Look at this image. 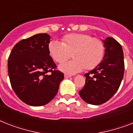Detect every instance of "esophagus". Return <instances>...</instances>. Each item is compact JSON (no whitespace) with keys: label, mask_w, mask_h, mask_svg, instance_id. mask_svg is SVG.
<instances>
[{"label":"esophagus","mask_w":133,"mask_h":133,"mask_svg":"<svg viewBox=\"0 0 133 133\" xmlns=\"http://www.w3.org/2000/svg\"><path fill=\"white\" fill-rule=\"evenodd\" d=\"M72 77V75H68V74H65L64 75V77L65 78H66V79H68V78H70V77Z\"/></svg>","instance_id":"obj_1"}]
</instances>
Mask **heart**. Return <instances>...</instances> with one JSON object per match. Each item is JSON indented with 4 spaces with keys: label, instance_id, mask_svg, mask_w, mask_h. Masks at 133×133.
I'll return each instance as SVG.
<instances>
[{
    "label": "heart",
    "instance_id": "obj_1",
    "mask_svg": "<svg viewBox=\"0 0 133 133\" xmlns=\"http://www.w3.org/2000/svg\"><path fill=\"white\" fill-rule=\"evenodd\" d=\"M50 55L55 61L62 63L72 56L75 59L63 63L58 68L63 72L73 75L85 68L92 70L101 63L105 47L103 41L88 34H70L63 38V42L51 41L48 45Z\"/></svg>",
    "mask_w": 133,
    "mask_h": 133
}]
</instances>
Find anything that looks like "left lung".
<instances>
[{"mask_svg": "<svg viewBox=\"0 0 133 133\" xmlns=\"http://www.w3.org/2000/svg\"><path fill=\"white\" fill-rule=\"evenodd\" d=\"M103 43L105 47L103 60L85 74V85L79 92L81 99L92 105H100L108 101L119 88L124 74L122 45L109 36Z\"/></svg>", "mask_w": 133, "mask_h": 133, "instance_id": "obj_1", "label": "left lung"}]
</instances>
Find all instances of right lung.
Segmentation results:
<instances>
[{"instance_id":"obj_1","label":"right lung","mask_w":133,"mask_h":133,"mask_svg":"<svg viewBox=\"0 0 133 133\" xmlns=\"http://www.w3.org/2000/svg\"><path fill=\"white\" fill-rule=\"evenodd\" d=\"M50 38L43 33L21 40L14 45L8 58L12 89L22 101L32 106L49 103L64 78L61 72L54 70L56 64L48 50Z\"/></svg>"}]
</instances>
